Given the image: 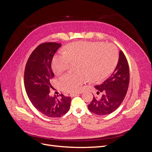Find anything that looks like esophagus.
Returning a JSON list of instances; mask_svg holds the SVG:
<instances>
[{
  "instance_id": "34e87169",
  "label": "esophagus",
  "mask_w": 152,
  "mask_h": 152,
  "mask_svg": "<svg viewBox=\"0 0 152 152\" xmlns=\"http://www.w3.org/2000/svg\"><path fill=\"white\" fill-rule=\"evenodd\" d=\"M80 93H72L70 94V96H72V97H75V96H77L78 94H79Z\"/></svg>"
}]
</instances>
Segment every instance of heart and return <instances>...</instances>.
I'll return each instance as SVG.
<instances>
[{"label":"heart","mask_w":152,"mask_h":152,"mask_svg":"<svg viewBox=\"0 0 152 152\" xmlns=\"http://www.w3.org/2000/svg\"><path fill=\"white\" fill-rule=\"evenodd\" d=\"M117 48L103 42H77L70 44L65 52L55 56L52 68L59 75L68 69L71 62H77L75 73H66L58 79L60 88L65 92H75L87 80L102 81L114 70L118 61Z\"/></svg>","instance_id":"b5f03b06"}]
</instances>
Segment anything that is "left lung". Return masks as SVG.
Returning a JSON list of instances; mask_svg holds the SVG:
<instances>
[{"instance_id": "1", "label": "left lung", "mask_w": 152, "mask_h": 152, "mask_svg": "<svg viewBox=\"0 0 152 152\" xmlns=\"http://www.w3.org/2000/svg\"><path fill=\"white\" fill-rule=\"evenodd\" d=\"M129 84V69L125 55L122 50L119 52L117 65L109 79L102 84L96 86L97 94L102 93L101 98L93 97L88 104L92 113L104 115L112 113L121 104L126 95Z\"/></svg>"}]
</instances>
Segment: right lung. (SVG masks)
Returning <instances> with one entry per match:
<instances>
[{
  "mask_svg": "<svg viewBox=\"0 0 152 152\" xmlns=\"http://www.w3.org/2000/svg\"><path fill=\"white\" fill-rule=\"evenodd\" d=\"M61 44L47 42L39 45L30 56L24 73L25 87L28 97L40 112L49 117H59L68 112L71 98L63 94L50 96L53 86L50 80L54 76L51 63Z\"/></svg>",
  "mask_w": 152,
  "mask_h": 152,
  "instance_id": "add662e5",
  "label": "right lung"
}]
</instances>
